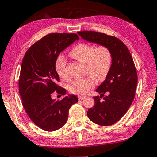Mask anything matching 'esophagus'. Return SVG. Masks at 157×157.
I'll list each match as a JSON object with an SVG mask.
<instances>
[{
	"label": "esophagus",
	"instance_id": "1",
	"mask_svg": "<svg viewBox=\"0 0 157 157\" xmlns=\"http://www.w3.org/2000/svg\"><path fill=\"white\" fill-rule=\"evenodd\" d=\"M78 98L79 100H83V99L86 98V96H83V95H78Z\"/></svg>",
	"mask_w": 157,
	"mask_h": 157
}]
</instances>
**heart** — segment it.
Instances as JSON below:
<instances>
[{
  "label": "heart",
  "instance_id": "obj_1",
  "mask_svg": "<svg viewBox=\"0 0 157 157\" xmlns=\"http://www.w3.org/2000/svg\"><path fill=\"white\" fill-rule=\"evenodd\" d=\"M69 54L74 59L86 64V72L89 74L85 78L74 80L69 86V90L74 94L86 95L95 86V79L102 81L106 78L112 65V53L105 45L93 48L88 43H81L72 48ZM65 57L59 55L55 61V69L57 74L64 79L68 78Z\"/></svg>",
  "mask_w": 157,
  "mask_h": 157
}]
</instances>
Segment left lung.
I'll list each match as a JSON object with an SVG mask.
<instances>
[{"mask_svg":"<svg viewBox=\"0 0 157 157\" xmlns=\"http://www.w3.org/2000/svg\"><path fill=\"white\" fill-rule=\"evenodd\" d=\"M78 33L87 41L107 47L112 53L111 68L105 80L96 89L100 96L93 97L95 105L87 112L95 124L111 126L124 117L134 100L137 74L132 57L119 38L96 31H83ZM105 94L107 95L104 96ZM102 97L103 101L101 100Z\"/></svg>","mask_w":157,"mask_h":157,"instance_id":"obj_1","label":"left lung"}]
</instances>
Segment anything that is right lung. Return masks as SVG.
<instances>
[{"label":"right lung","mask_w":157,"mask_h":157,"mask_svg":"<svg viewBox=\"0 0 157 157\" xmlns=\"http://www.w3.org/2000/svg\"><path fill=\"white\" fill-rule=\"evenodd\" d=\"M76 40H79L76 33H50L31 45L24 56L19 80L22 105L31 120L44 131H57L63 126L70 107L78 101L74 95L61 100L51 97L55 90L66 94L64 88L57 85L59 77L55 61Z\"/></svg>","instance_id":"1"}]
</instances>
